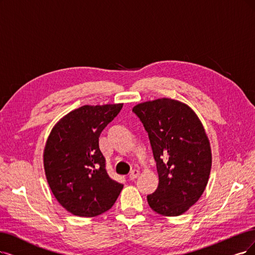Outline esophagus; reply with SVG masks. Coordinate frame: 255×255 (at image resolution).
<instances>
[{
    "instance_id": "esophagus-1",
    "label": "esophagus",
    "mask_w": 255,
    "mask_h": 255,
    "mask_svg": "<svg viewBox=\"0 0 255 255\" xmlns=\"http://www.w3.org/2000/svg\"><path fill=\"white\" fill-rule=\"evenodd\" d=\"M138 175H139V171L138 170H132V171L130 172V174H129V180L130 181H133V180H135V178Z\"/></svg>"
}]
</instances>
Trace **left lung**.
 <instances>
[{"mask_svg":"<svg viewBox=\"0 0 255 255\" xmlns=\"http://www.w3.org/2000/svg\"><path fill=\"white\" fill-rule=\"evenodd\" d=\"M132 111L148 132L158 173L157 189L147 196L153 211L164 216L185 213L202 196L209 180V138L195 112L172 99L135 105Z\"/></svg>","mask_w":255,"mask_h":255,"instance_id":"8db88e82","label":"left lung"}]
</instances>
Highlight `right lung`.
Listing matches in <instances>:
<instances>
[{"instance_id":"obj_1","label":"right lung","mask_w":255,"mask_h":255,"mask_svg":"<svg viewBox=\"0 0 255 255\" xmlns=\"http://www.w3.org/2000/svg\"><path fill=\"white\" fill-rule=\"evenodd\" d=\"M123 104L85 105L70 111L52 128L44 148L47 182L64 208L93 218L109 210L123 185L109 177L99 138Z\"/></svg>"}]
</instances>
